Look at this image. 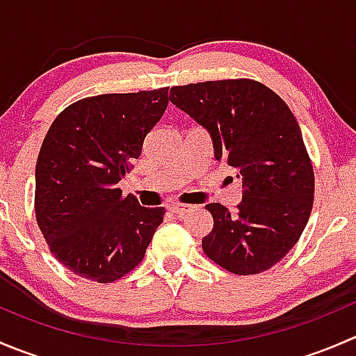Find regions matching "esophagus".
I'll use <instances>...</instances> for the list:
<instances>
[{
  "label": "esophagus",
  "mask_w": 356,
  "mask_h": 356,
  "mask_svg": "<svg viewBox=\"0 0 356 356\" xmlns=\"http://www.w3.org/2000/svg\"><path fill=\"white\" fill-rule=\"evenodd\" d=\"M193 208H195V207H191V204H179V203H174V204H170V207H168V210H170L172 213L175 215V217H184L186 213H189V211H193Z\"/></svg>",
  "instance_id": "34e87169"
}]
</instances>
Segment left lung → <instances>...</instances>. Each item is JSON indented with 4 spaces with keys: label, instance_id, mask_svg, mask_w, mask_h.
Listing matches in <instances>:
<instances>
[{
    "label": "left lung",
    "instance_id": "left-lung-1",
    "mask_svg": "<svg viewBox=\"0 0 356 356\" xmlns=\"http://www.w3.org/2000/svg\"><path fill=\"white\" fill-rule=\"evenodd\" d=\"M170 102L208 132L213 158L238 172V213L208 203L213 229L201 241L210 260L238 275L281 261L307 227L314 168L296 118L272 89L248 79L175 86Z\"/></svg>",
    "mask_w": 356,
    "mask_h": 356
}]
</instances>
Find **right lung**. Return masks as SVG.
Masks as SVG:
<instances>
[{
	"instance_id": "right-lung-1",
	"label": "right lung",
	"mask_w": 356,
	"mask_h": 356,
	"mask_svg": "<svg viewBox=\"0 0 356 356\" xmlns=\"http://www.w3.org/2000/svg\"><path fill=\"white\" fill-rule=\"evenodd\" d=\"M167 105L168 88L91 96L49 127L35 165V218L51 253L74 274L113 282L145 258L165 208L122 198L118 182Z\"/></svg>"
}]
</instances>
